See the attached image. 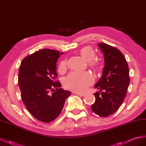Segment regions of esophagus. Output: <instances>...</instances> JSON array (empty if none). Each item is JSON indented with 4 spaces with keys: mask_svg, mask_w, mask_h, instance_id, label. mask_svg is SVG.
<instances>
[{
    "mask_svg": "<svg viewBox=\"0 0 146 146\" xmlns=\"http://www.w3.org/2000/svg\"><path fill=\"white\" fill-rule=\"evenodd\" d=\"M76 94L78 95V96H84L85 95V94L84 93H79V92H76Z\"/></svg>",
    "mask_w": 146,
    "mask_h": 146,
    "instance_id": "esophagus-1",
    "label": "esophagus"
}]
</instances>
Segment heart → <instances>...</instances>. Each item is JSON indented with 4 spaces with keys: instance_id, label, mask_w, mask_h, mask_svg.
<instances>
[{
    "instance_id": "1",
    "label": "heart",
    "mask_w": 146,
    "mask_h": 146,
    "mask_svg": "<svg viewBox=\"0 0 146 146\" xmlns=\"http://www.w3.org/2000/svg\"><path fill=\"white\" fill-rule=\"evenodd\" d=\"M82 58L88 61L89 67L94 70H98L100 68V63L95 60L96 54L93 48L90 46L83 47L79 51ZM68 69V61H61L58 68L60 73H64ZM94 78L88 72H72L70 73L64 80V85L68 89L79 92H85L88 86L94 83Z\"/></svg>"
}]
</instances>
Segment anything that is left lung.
I'll return each instance as SVG.
<instances>
[{
  "instance_id": "obj_1",
  "label": "left lung",
  "mask_w": 146,
  "mask_h": 146,
  "mask_svg": "<svg viewBox=\"0 0 146 146\" xmlns=\"http://www.w3.org/2000/svg\"><path fill=\"white\" fill-rule=\"evenodd\" d=\"M99 47L104 55L102 76L95 88L100 91L94 93L96 101L92 111L100 117L115 113L123 103L130 83L129 69L124 56L116 47L105 43Z\"/></svg>"
}]
</instances>
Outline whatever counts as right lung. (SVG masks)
I'll list each match as a JSON object with an SVG mask.
<instances>
[{
  "label": "right lung",
  "mask_w": 146,
  "mask_h": 146,
  "mask_svg": "<svg viewBox=\"0 0 146 146\" xmlns=\"http://www.w3.org/2000/svg\"><path fill=\"white\" fill-rule=\"evenodd\" d=\"M63 52L44 48L25 56L19 70L21 99L38 121L50 122L58 117L71 92L61 88L56 61Z\"/></svg>",
  "instance_id": "right-lung-1"
}]
</instances>
